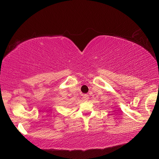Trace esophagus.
Returning <instances> with one entry per match:
<instances>
[{
  "mask_svg": "<svg viewBox=\"0 0 159 159\" xmlns=\"http://www.w3.org/2000/svg\"><path fill=\"white\" fill-rule=\"evenodd\" d=\"M88 99H89V96L87 94H85V95H83V99H84V100H88Z\"/></svg>",
  "mask_w": 159,
  "mask_h": 159,
  "instance_id": "34e87169",
  "label": "esophagus"
}]
</instances>
